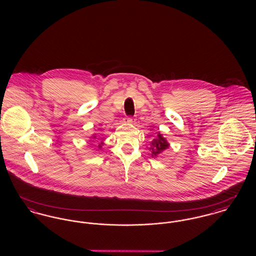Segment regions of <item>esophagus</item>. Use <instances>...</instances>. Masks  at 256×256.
Listing matches in <instances>:
<instances>
[{
    "label": "esophagus",
    "instance_id": "esophagus-1",
    "mask_svg": "<svg viewBox=\"0 0 256 256\" xmlns=\"http://www.w3.org/2000/svg\"><path fill=\"white\" fill-rule=\"evenodd\" d=\"M126 122H134V118H132V116H128V117H126Z\"/></svg>",
    "mask_w": 256,
    "mask_h": 256
}]
</instances>
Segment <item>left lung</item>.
Returning <instances> with one entry per match:
<instances>
[{
	"label": "left lung",
	"instance_id": "left-lung-1",
	"mask_svg": "<svg viewBox=\"0 0 256 256\" xmlns=\"http://www.w3.org/2000/svg\"><path fill=\"white\" fill-rule=\"evenodd\" d=\"M152 156H156L158 154L162 152L169 146V143L166 141L165 138L162 137L161 134H158V138L154 139V141L152 142Z\"/></svg>",
	"mask_w": 256,
	"mask_h": 256
}]
</instances>
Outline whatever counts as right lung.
I'll return each instance as SVG.
<instances>
[{"instance_id":"1","label":"right lung","mask_w":256,"mask_h":256,"mask_svg":"<svg viewBox=\"0 0 256 256\" xmlns=\"http://www.w3.org/2000/svg\"><path fill=\"white\" fill-rule=\"evenodd\" d=\"M93 138H96V136H94V137H93ZM98 148H102V146H100H100H98Z\"/></svg>"}]
</instances>
